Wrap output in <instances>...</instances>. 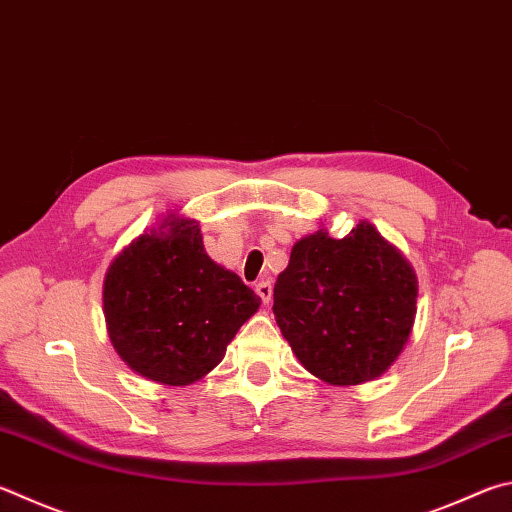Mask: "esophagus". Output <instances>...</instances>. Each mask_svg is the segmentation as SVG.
<instances>
[{
	"label": "esophagus",
	"instance_id": "obj_1",
	"mask_svg": "<svg viewBox=\"0 0 512 512\" xmlns=\"http://www.w3.org/2000/svg\"><path fill=\"white\" fill-rule=\"evenodd\" d=\"M255 291H257L259 297H262L264 304L271 302V297H273V286H271V282H259V284L255 286Z\"/></svg>",
	"mask_w": 512,
	"mask_h": 512
}]
</instances>
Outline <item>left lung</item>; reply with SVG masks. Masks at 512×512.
Returning <instances> with one entry per match:
<instances>
[{"label":"left lung","mask_w":512,"mask_h":512,"mask_svg":"<svg viewBox=\"0 0 512 512\" xmlns=\"http://www.w3.org/2000/svg\"><path fill=\"white\" fill-rule=\"evenodd\" d=\"M416 297L412 264L362 219L342 239L320 228L295 241L273 288V313L309 374L349 387L385 374L401 356Z\"/></svg>","instance_id":"left-lung-1"}]
</instances>
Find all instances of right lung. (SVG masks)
Listing matches in <instances>:
<instances>
[{
	"mask_svg": "<svg viewBox=\"0 0 512 512\" xmlns=\"http://www.w3.org/2000/svg\"><path fill=\"white\" fill-rule=\"evenodd\" d=\"M262 300L203 248L197 219L167 212L109 264L102 313L120 360L152 383L185 387L226 356Z\"/></svg>",
	"mask_w": 512,
	"mask_h": 512,
	"instance_id": "add662e5",
	"label": "right lung"
}]
</instances>
